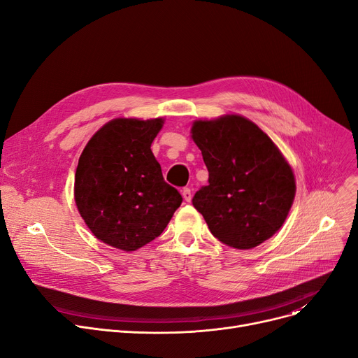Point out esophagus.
I'll use <instances>...</instances> for the list:
<instances>
[{
	"instance_id": "34e87169",
	"label": "esophagus",
	"mask_w": 358,
	"mask_h": 358,
	"mask_svg": "<svg viewBox=\"0 0 358 358\" xmlns=\"http://www.w3.org/2000/svg\"><path fill=\"white\" fill-rule=\"evenodd\" d=\"M182 197L185 201H190L192 200V190L189 189V187H185V189H182Z\"/></svg>"
}]
</instances>
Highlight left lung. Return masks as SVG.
I'll return each instance as SVG.
<instances>
[{"label": "left lung", "mask_w": 358, "mask_h": 358, "mask_svg": "<svg viewBox=\"0 0 358 358\" xmlns=\"http://www.w3.org/2000/svg\"><path fill=\"white\" fill-rule=\"evenodd\" d=\"M192 138L209 171V184L194 194L193 206L212 235L236 250L271 238L296 194L292 166L274 142L238 115L196 120Z\"/></svg>", "instance_id": "left-lung-1"}]
</instances>
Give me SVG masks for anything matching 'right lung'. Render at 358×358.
I'll return each mask as SVG.
<instances>
[{
	"label": "right lung",
	"instance_id": "right-lung-1",
	"mask_svg": "<svg viewBox=\"0 0 358 358\" xmlns=\"http://www.w3.org/2000/svg\"><path fill=\"white\" fill-rule=\"evenodd\" d=\"M162 124V119H115L96 131L80 157L75 203L94 236L110 247L146 245L182 201L150 150Z\"/></svg>",
	"mask_w": 358,
	"mask_h": 358
}]
</instances>
